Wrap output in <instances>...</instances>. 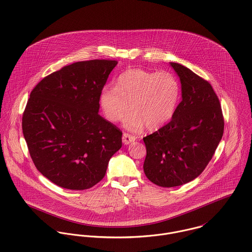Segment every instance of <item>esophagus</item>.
<instances>
[{"label": "esophagus", "mask_w": 252, "mask_h": 252, "mask_svg": "<svg viewBox=\"0 0 252 252\" xmlns=\"http://www.w3.org/2000/svg\"><path fill=\"white\" fill-rule=\"evenodd\" d=\"M135 136H132V135H130V134H128V133H124L123 134V143L125 144V145H128V144H130L131 142H134L135 141Z\"/></svg>", "instance_id": "34e87169"}]
</instances>
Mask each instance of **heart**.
I'll use <instances>...</instances> for the list:
<instances>
[{
    "instance_id": "b5f03b06",
    "label": "heart",
    "mask_w": 252,
    "mask_h": 252,
    "mask_svg": "<svg viewBox=\"0 0 252 252\" xmlns=\"http://www.w3.org/2000/svg\"><path fill=\"white\" fill-rule=\"evenodd\" d=\"M181 97V85L168 71H148L131 68L121 73L116 87H104L99 94V104L106 119L112 123L124 121L126 128L141 131L145 126L151 131L167 125L177 111Z\"/></svg>"
}]
</instances>
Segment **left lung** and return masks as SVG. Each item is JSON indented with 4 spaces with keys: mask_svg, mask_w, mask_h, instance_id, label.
I'll return each mask as SVG.
<instances>
[{
    "mask_svg": "<svg viewBox=\"0 0 252 252\" xmlns=\"http://www.w3.org/2000/svg\"><path fill=\"white\" fill-rule=\"evenodd\" d=\"M170 65L180 77L182 101L167 125L143 138L145 175L162 188L197 178L212 159L224 129L221 106L211 84L178 63Z\"/></svg>",
    "mask_w": 252,
    "mask_h": 252,
    "instance_id": "left-lung-1",
    "label": "left lung"
}]
</instances>
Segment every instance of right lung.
<instances>
[{
  "instance_id": "add662e5",
  "label": "right lung",
  "mask_w": 252,
  "mask_h": 252,
  "mask_svg": "<svg viewBox=\"0 0 252 252\" xmlns=\"http://www.w3.org/2000/svg\"><path fill=\"white\" fill-rule=\"evenodd\" d=\"M117 61L73 63L31 92L22 129L36 169L57 186L88 189L105 176L122 131L99 114V94Z\"/></svg>"
}]
</instances>
